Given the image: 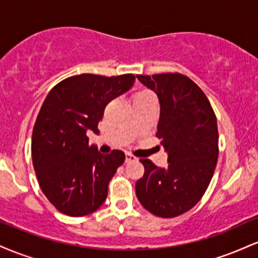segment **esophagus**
<instances>
[{
	"label": "esophagus",
	"mask_w": 258,
	"mask_h": 258,
	"mask_svg": "<svg viewBox=\"0 0 258 258\" xmlns=\"http://www.w3.org/2000/svg\"><path fill=\"white\" fill-rule=\"evenodd\" d=\"M135 160H137L135 155H132V154L130 153H126V158H125V161L126 162H131V161H135Z\"/></svg>",
	"instance_id": "34e87169"
}]
</instances>
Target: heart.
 Returning <instances> with one entry per match:
<instances>
[{
	"mask_svg": "<svg viewBox=\"0 0 258 258\" xmlns=\"http://www.w3.org/2000/svg\"><path fill=\"white\" fill-rule=\"evenodd\" d=\"M148 94H150L149 92H147V91H142V92H139V93L136 94V97H141V96H148Z\"/></svg>",
	"mask_w": 258,
	"mask_h": 258,
	"instance_id": "1",
	"label": "heart"
}]
</instances>
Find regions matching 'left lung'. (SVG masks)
<instances>
[{
  "label": "left lung",
  "mask_w": 258,
  "mask_h": 258,
  "mask_svg": "<svg viewBox=\"0 0 258 258\" xmlns=\"http://www.w3.org/2000/svg\"><path fill=\"white\" fill-rule=\"evenodd\" d=\"M159 98L156 136L167 153V167L141 159L144 174L136 195L159 217L184 214L199 203L214 176L218 158L217 120L201 88L182 74L137 75Z\"/></svg>",
  "instance_id": "1"
}]
</instances>
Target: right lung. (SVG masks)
<instances>
[{
    "label": "right lung",
    "mask_w": 258,
    "mask_h": 258,
    "mask_svg": "<svg viewBox=\"0 0 258 258\" xmlns=\"http://www.w3.org/2000/svg\"><path fill=\"white\" fill-rule=\"evenodd\" d=\"M135 80L132 74H82L63 80L47 94L32 131V164L41 190L61 214L81 217L105 201L125 154H100L86 133L98 135L106 104L130 91Z\"/></svg>",
    "instance_id": "right-lung-1"
}]
</instances>
